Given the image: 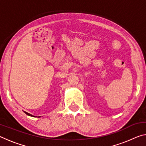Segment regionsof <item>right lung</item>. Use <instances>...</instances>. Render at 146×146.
<instances>
[{
  "label": "right lung",
  "instance_id": "add662e5",
  "mask_svg": "<svg viewBox=\"0 0 146 146\" xmlns=\"http://www.w3.org/2000/svg\"><path fill=\"white\" fill-rule=\"evenodd\" d=\"M24 113H25L26 115H29V116H31V117H33V115H31V114H29V113H27V112H26V111H24Z\"/></svg>",
  "mask_w": 146,
  "mask_h": 146
}]
</instances>
